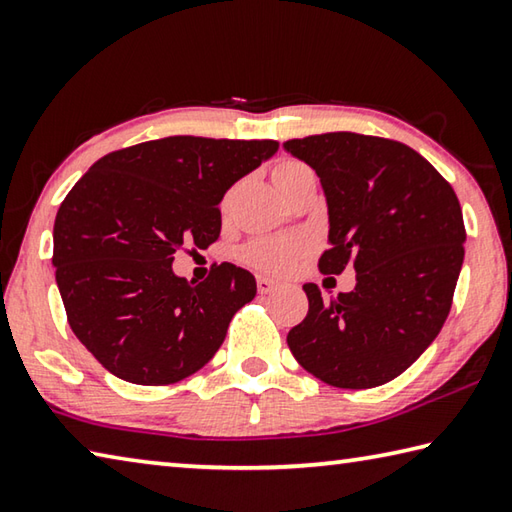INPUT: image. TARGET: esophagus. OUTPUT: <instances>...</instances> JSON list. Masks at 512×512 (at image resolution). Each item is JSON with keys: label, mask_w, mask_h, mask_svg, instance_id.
Masks as SVG:
<instances>
[{"label": "esophagus", "mask_w": 512, "mask_h": 512, "mask_svg": "<svg viewBox=\"0 0 512 512\" xmlns=\"http://www.w3.org/2000/svg\"><path fill=\"white\" fill-rule=\"evenodd\" d=\"M256 288H258V292H261V294H270V292H274L276 288H279V283L272 281V279H267V276H258Z\"/></svg>", "instance_id": "34e87169"}]
</instances>
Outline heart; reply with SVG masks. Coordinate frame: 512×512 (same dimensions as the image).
Returning a JSON list of instances; mask_svg holds the SVG:
<instances>
[{
  "label": "heart",
  "mask_w": 512,
  "mask_h": 512,
  "mask_svg": "<svg viewBox=\"0 0 512 512\" xmlns=\"http://www.w3.org/2000/svg\"><path fill=\"white\" fill-rule=\"evenodd\" d=\"M315 175L312 168L297 159H283L272 170V179L281 195L292 191L303 177ZM308 251V242L297 236H261L249 240L238 251L240 261L265 274H285L292 270V265Z\"/></svg>",
  "instance_id": "1"
}]
</instances>
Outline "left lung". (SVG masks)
<instances>
[{
  "label": "left lung",
  "mask_w": 512,
  "mask_h": 512,
  "mask_svg": "<svg viewBox=\"0 0 512 512\" xmlns=\"http://www.w3.org/2000/svg\"><path fill=\"white\" fill-rule=\"evenodd\" d=\"M283 148L324 186L321 274L355 270L330 301L306 283L308 315L288 333L297 362L339 389H373L407 371L441 333L465 254L459 197L405 143L357 132L312 134Z\"/></svg>",
  "instance_id": "8db88e82"
}]
</instances>
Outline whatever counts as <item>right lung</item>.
I'll return each mask as SVG.
<instances>
[{
  "label": "right lung",
  "mask_w": 512,
  "mask_h": 512,
  "mask_svg": "<svg viewBox=\"0 0 512 512\" xmlns=\"http://www.w3.org/2000/svg\"><path fill=\"white\" fill-rule=\"evenodd\" d=\"M276 141L166 137L114 150L62 200L53 267L67 321L116 378L164 387L222 346L229 321L256 297L231 263L202 283L175 276V251L220 236L224 193L270 159Z\"/></svg>",
  "instance_id": "right-lung-1"
}]
</instances>
